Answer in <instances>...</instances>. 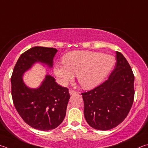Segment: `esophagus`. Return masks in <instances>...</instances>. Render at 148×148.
I'll return each mask as SVG.
<instances>
[{
    "mask_svg": "<svg viewBox=\"0 0 148 148\" xmlns=\"http://www.w3.org/2000/svg\"><path fill=\"white\" fill-rule=\"evenodd\" d=\"M75 93H76V90H72V89H70V90H69V94H70V95H74V94H75Z\"/></svg>",
    "mask_w": 148,
    "mask_h": 148,
    "instance_id": "1",
    "label": "esophagus"
}]
</instances>
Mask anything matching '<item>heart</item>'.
I'll return each instance as SVG.
<instances>
[{
	"label": "heart",
	"instance_id": "1",
	"mask_svg": "<svg viewBox=\"0 0 148 148\" xmlns=\"http://www.w3.org/2000/svg\"><path fill=\"white\" fill-rule=\"evenodd\" d=\"M115 59L109 55L90 51H73L64 56L63 63H56L53 72L60 83L65 85L77 74L79 85L91 88L103 82L113 68Z\"/></svg>",
	"mask_w": 148,
	"mask_h": 148
}]
</instances>
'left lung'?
Here are the masks:
<instances>
[{
    "label": "left lung",
    "instance_id": "1",
    "mask_svg": "<svg viewBox=\"0 0 148 148\" xmlns=\"http://www.w3.org/2000/svg\"><path fill=\"white\" fill-rule=\"evenodd\" d=\"M116 64L109 78L96 88L82 93L88 124L98 130L116 127L127 117L135 96V76L122 53L116 52Z\"/></svg>",
    "mask_w": 148,
    "mask_h": 148
}]
</instances>
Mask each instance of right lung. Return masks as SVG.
<instances>
[{
  "instance_id": "add662e5",
  "label": "right lung",
  "mask_w": 148,
  "mask_h": 148,
  "mask_svg": "<svg viewBox=\"0 0 148 148\" xmlns=\"http://www.w3.org/2000/svg\"><path fill=\"white\" fill-rule=\"evenodd\" d=\"M57 52L54 48H31L21 55L11 77L15 109L23 120L36 130H53L61 124L70 99L69 89L58 85L50 75H47L39 87L30 88L25 84L23 76L36 62L52 67L53 58Z\"/></svg>"
}]
</instances>
